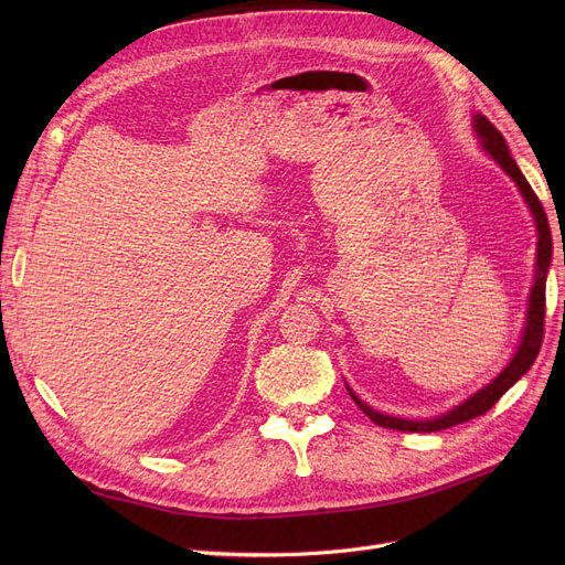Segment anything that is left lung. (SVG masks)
<instances>
[{
    "label": "left lung",
    "instance_id": "1",
    "mask_svg": "<svg viewBox=\"0 0 565 565\" xmlns=\"http://www.w3.org/2000/svg\"><path fill=\"white\" fill-rule=\"evenodd\" d=\"M471 128H473V135H477L479 143L483 146V151L503 171H507L511 175V181L518 185L526 207L531 211L533 222H536V231H539L536 270H533V273H536V277H533V286H531V292H529V307H526V320H524V330H522V337H520V345L511 358V362L503 366V371L497 377H492L486 384V387H481L479 392H473L469 398H465L456 407L439 414V417H430V419H407V417H394V414H387V412H377L371 405H366L345 384L350 398L358 403V407L366 414V417L373 424H377L382 428L403 430V433H435V430L451 428V426H458V424H465L473 417H479V414L488 412L503 394H507L513 387V384L531 369V364L536 362L539 352H541L543 328H545V281H547L550 263H552V231H550V224H547V215L543 211V203L539 201L536 192H533L531 185L526 183V178L520 171L518 162L511 158L509 143H507V139H503V135L488 121L483 114L471 116Z\"/></svg>",
    "mask_w": 565,
    "mask_h": 565
}]
</instances>
